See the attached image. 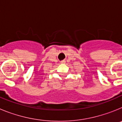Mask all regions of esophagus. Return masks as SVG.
Returning a JSON list of instances; mask_svg holds the SVG:
<instances>
[{
	"label": "esophagus",
	"instance_id": "obj_1",
	"mask_svg": "<svg viewBox=\"0 0 122 122\" xmlns=\"http://www.w3.org/2000/svg\"><path fill=\"white\" fill-rule=\"evenodd\" d=\"M65 63V60H62V61H61V62H60V63Z\"/></svg>",
	"mask_w": 122,
	"mask_h": 122
}]
</instances>
